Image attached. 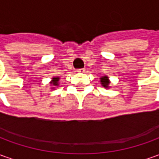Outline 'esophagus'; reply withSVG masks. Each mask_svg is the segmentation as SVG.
<instances>
[{
	"label": "esophagus",
	"mask_w": 159,
	"mask_h": 159,
	"mask_svg": "<svg viewBox=\"0 0 159 159\" xmlns=\"http://www.w3.org/2000/svg\"><path fill=\"white\" fill-rule=\"evenodd\" d=\"M85 71H86V70H85V68H80V69H77V70H76V72L79 73H85Z\"/></svg>",
	"instance_id": "esophagus-1"
}]
</instances>
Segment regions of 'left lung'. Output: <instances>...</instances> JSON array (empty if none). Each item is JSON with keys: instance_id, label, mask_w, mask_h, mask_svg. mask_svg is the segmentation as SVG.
Listing matches in <instances>:
<instances>
[{"instance_id": "obj_1", "label": "left lung", "mask_w": 159, "mask_h": 159, "mask_svg": "<svg viewBox=\"0 0 159 159\" xmlns=\"http://www.w3.org/2000/svg\"><path fill=\"white\" fill-rule=\"evenodd\" d=\"M101 84H102L103 86H105V87H107V86L109 85L108 78H107V76H104V77L101 78Z\"/></svg>"}]
</instances>
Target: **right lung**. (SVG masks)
<instances>
[{
	"instance_id": "right-lung-1",
	"label": "right lung",
	"mask_w": 159,
	"mask_h": 159,
	"mask_svg": "<svg viewBox=\"0 0 159 159\" xmlns=\"http://www.w3.org/2000/svg\"><path fill=\"white\" fill-rule=\"evenodd\" d=\"M59 80H60V78H53L52 82H51V84H52L53 86H58V81H59Z\"/></svg>"
}]
</instances>
